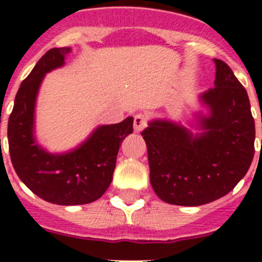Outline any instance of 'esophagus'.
<instances>
[{"instance_id": "34e87169", "label": "esophagus", "mask_w": 262, "mask_h": 262, "mask_svg": "<svg viewBox=\"0 0 262 262\" xmlns=\"http://www.w3.org/2000/svg\"><path fill=\"white\" fill-rule=\"evenodd\" d=\"M144 127H145L144 115H142V114L135 115V118H134V131H135V133H138V134L142 133Z\"/></svg>"}]
</instances>
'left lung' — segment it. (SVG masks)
<instances>
[{"mask_svg": "<svg viewBox=\"0 0 262 262\" xmlns=\"http://www.w3.org/2000/svg\"><path fill=\"white\" fill-rule=\"evenodd\" d=\"M214 62V88L198 94L201 107L187 126L154 118L142 133L151 185L170 205L219 200L239 184L253 160L254 120L247 90L226 62Z\"/></svg>", "mask_w": 262, "mask_h": 262, "instance_id": "1", "label": "left lung"}]
</instances>
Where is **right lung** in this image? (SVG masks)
I'll return each mask as SVG.
<instances>
[{"instance_id":"add662e5","label":"right lung","mask_w":262,"mask_h":262,"mask_svg":"<svg viewBox=\"0 0 262 262\" xmlns=\"http://www.w3.org/2000/svg\"><path fill=\"white\" fill-rule=\"evenodd\" d=\"M71 47L52 48L18 90L8 123L11 163L20 181L41 200L61 206L86 205L110 186L119 145L133 133L134 118L97 126L84 142L64 152H51L36 138V101L50 72L66 66Z\"/></svg>"}]
</instances>
